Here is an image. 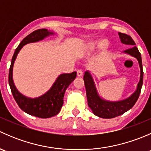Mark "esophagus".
<instances>
[{"instance_id": "1", "label": "esophagus", "mask_w": 151, "mask_h": 151, "mask_svg": "<svg viewBox=\"0 0 151 151\" xmlns=\"http://www.w3.org/2000/svg\"><path fill=\"white\" fill-rule=\"evenodd\" d=\"M77 76H78V77H81V76L83 74V70H82V69H78V70H77Z\"/></svg>"}]
</instances>
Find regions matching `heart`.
Returning <instances> with one entry per match:
<instances>
[{
  "mask_svg": "<svg viewBox=\"0 0 151 151\" xmlns=\"http://www.w3.org/2000/svg\"><path fill=\"white\" fill-rule=\"evenodd\" d=\"M97 45H102L103 47H106V45H107V43H106L105 41H103V42H96V43H91L89 45H88V50H93L94 48H95Z\"/></svg>",
  "mask_w": 151,
  "mask_h": 151,
  "instance_id": "1",
  "label": "heart"
}]
</instances>
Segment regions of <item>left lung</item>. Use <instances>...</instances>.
I'll return each mask as SVG.
<instances>
[{
  "label": "left lung",
  "mask_w": 151,
  "mask_h": 151,
  "mask_svg": "<svg viewBox=\"0 0 151 151\" xmlns=\"http://www.w3.org/2000/svg\"><path fill=\"white\" fill-rule=\"evenodd\" d=\"M118 34H119L120 39L123 44L134 46L135 42H134L130 36L123 33H118ZM124 52L137 59L141 71L140 80L137 85V91L126 99L120 101H108L101 99L97 93L95 85H94L93 80L91 74L88 71H86L84 74L83 80H84L85 89H86L88 106L92 109L94 115L99 118H113L122 115L124 112H127L131 108L133 107L139 96L143 83V70L141 54L137 47H133L130 49H128Z\"/></svg>",
  "instance_id": "obj_1"
}]
</instances>
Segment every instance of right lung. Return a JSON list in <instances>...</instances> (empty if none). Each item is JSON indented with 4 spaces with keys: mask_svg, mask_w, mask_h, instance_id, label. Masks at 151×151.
<instances>
[{
    "mask_svg": "<svg viewBox=\"0 0 151 151\" xmlns=\"http://www.w3.org/2000/svg\"><path fill=\"white\" fill-rule=\"evenodd\" d=\"M50 34H53V33L49 32L47 29H39L32 32L28 36L24 38L23 40L15 50L11 62L9 74V84L12 93L19 108L29 115L41 118H51L60 112L63 104L65 91L68 85L76 78L77 72L74 71L70 74H60L55 82L52 87L46 93L39 98L30 99L22 95L15 88L12 79V71L17 55L24 45L30 42L42 40Z\"/></svg>",
    "mask_w": 151,
    "mask_h": 151,
    "instance_id": "right-lung-1",
    "label": "right lung"
}]
</instances>
